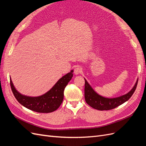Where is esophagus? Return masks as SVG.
<instances>
[{"label": "esophagus", "instance_id": "34e87169", "mask_svg": "<svg viewBox=\"0 0 146 146\" xmlns=\"http://www.w3.org/2000/svg\"><path fill=\"white\" fill-rule=\"evenodd\" d=\"M82 72V68L80 67V66H77V67H76L74 69V73L76 75L80 74Z\"/></svg>", "mask_w": 146, "mask_h": 146}]
</instances>
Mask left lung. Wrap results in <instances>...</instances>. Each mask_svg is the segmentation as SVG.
I'll return each mask as SVG.
<instances>
[{
    "label": "left lung",
    "mask_w": 146,
    "mask_h": 146,
    "mask_svg": "<svg viewBox=\"0 0 146 146\" xmlns=\"http://www.w3.org/2000/svg\"><path fill=\"white\" fill-rule=\"evenodd\" d=\"M85 99L86 102L92 108L103 111L115 108L129 100L136 90L138 79L133 88L127 94L111 99L105 98L97 94L85 79Z\"/></svg>",
    "instance_id": "8db88e82"
}]
</instances>
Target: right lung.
Here are the masks:
<instances>
[{"label":"right lung","instance_id":"right-lung-1","mask_svg":"<svg viewBox=\"0 0 146 146\" xmlns=\"http://www.w3.org/2000/svg\"><path fill=\"white\" fill-rule=\"evenodd\" d=\"M72 72L73 70H71L61 78L45 94L35 98L21 94L16 90L11 78L10 86L16 100L25 108L38 113H51L58 109L62 103L64 88L73 77Z\"/></svg>","mask_w":146,"mask_h":146}]
</instances>
